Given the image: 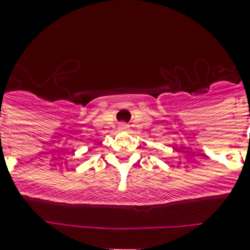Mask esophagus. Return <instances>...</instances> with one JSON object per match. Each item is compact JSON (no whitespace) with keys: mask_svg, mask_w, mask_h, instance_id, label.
<instances>
[{"mask_svg":"<svg viewBox=\"0 0 250 250\" xmlns=\"http://www.w3.org/2000/svg\"><path fill=\"white\" fill-rule=\"evenodd\" d=\"M119 128L123 129V131H125V129H128V128H129V125H125V123H122V125H119Z\"/></svg>","mask_w":250,"mask_h":250,"instance_id":"34e87169","label":"esophagus"}]
</instances>
